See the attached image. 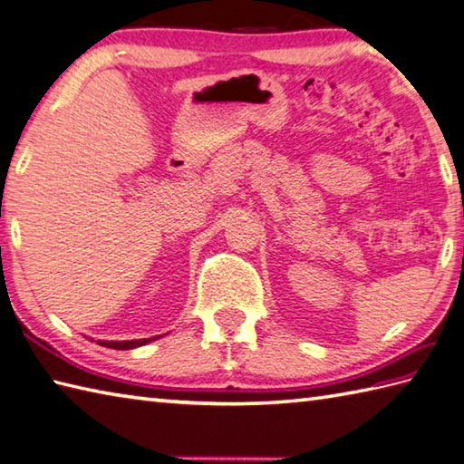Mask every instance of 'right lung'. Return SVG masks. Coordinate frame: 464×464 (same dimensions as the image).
<instances>
[{
	"label": "right lung",
	"mask_w": 464,
	"mask_h": 464,
	"mask_svg": "<svg viewBox=\"0 0 464 464\" xmlns=\"http://www.w3.org/2000/svg\"><path fill=\"white\" fill-rule=\"evenodd\" d=\"M157 337H149V339H130V342H102V339H97V343L102 347H111V349H135L145 345L149 342H154Z\"/></svg>",
	"instance_id": "1"
}]
</instances>
